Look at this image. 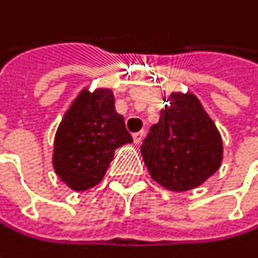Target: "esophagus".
<instances>
[{
  "label": "esophagus",
  "mask_w": 258,
  "mask_h": 258,
  "mask_svg": "<svg viewBox=\"0 0 258 258\" xmlns=\"http://www.w3.org/2000/svg\"><path fill=\"white\" fill-rule=\"evenodd\" d=\"M143 137H145V131H139V133H134L133 134V140H134L136 145H139L143 140Z\"/></svg>",
  "instance_id": "esophagus-1"
}]
</instances>
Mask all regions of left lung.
I'll return each instance as SVG.
<instances>
[{"instance_id":"1","label":"left lung","mask_w":258,"mask_h":258,"mask_svg":"<svg viewBox=\"0 0 258 258\" xmlns=\"http://www.w3.org/2000/svg\"><path fill=\"white\" fill-rule=\"evenodd\" d=\"M140 152L151 178L180 192L202 185L220 169L223 140L194 94L172 92Z\"/></svg>"}]
</instances>
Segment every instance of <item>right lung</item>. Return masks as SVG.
I'll return each instance as SVG.
<instances>
[{
    "label": "right lung",
    "mask_w": 258,
    "mask_h": 258,
    "mask_svg": "<svg viewBox=\"0 0 258 258\" xmlns=\"http://www.w3.org/2000/svg\"><path fill=\"white\" fill-rule=\"evenodd\" d=\"M124 116L115 110L110 89H83L66 112L53 143V169L75 191L103 179L115 149L131 143Z\"/></svg>",
    "instance_id": "obj_1"
}]
</instances>
